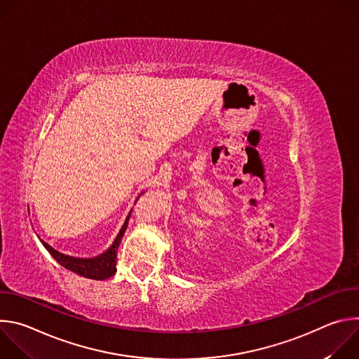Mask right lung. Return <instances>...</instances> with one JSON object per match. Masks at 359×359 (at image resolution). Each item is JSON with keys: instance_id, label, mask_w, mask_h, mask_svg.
<instances>
[{"instance_id": "obj_1", "label": "right lung", "mask_w": 359, "mask_h": 359, "mask_svg": "<svg viewBox=\"0 0 359 359\" xmlns=\"http://www.w3.org/2000/svg\"><path fill=\"white\" fill-rule=\"evenodd\" d=\"M130 217V213L125 222V224L122 226L118 237L115 238L114 244L111 245L109 250H107L104 254L97 255L95 259H76V257H69V255L61 254L57 250H54L49 244L43 243V247L48 250V252L53 255V257L65 269L86 277V278H92V280H107L109 277H112L116 273V257H118V247L121 244V240L126 231L128 227V220Z\"/></svg>"}]
</instances>
